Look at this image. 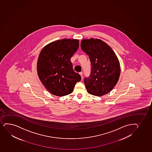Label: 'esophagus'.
Segmentation results:
<instances>
[{"label": "esophagus", "mask_w": 152, "mask_h": 152, "mask_svg": "<svg viewBox=\"0 0 152 152\" xmlns=\"http://www.w3.org/2000/svg\"><path fill=\"white\" fill-rule=\"evenodd\" d=\"M80 77H81V78H82V79L83 78V73L81 72H80Z\"/></svg>", "instance_id": "34e87169"}]
</instances>
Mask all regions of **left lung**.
Here are the masks:
<instances>
[{"instance_id":"8db88e82","label":"left lung","mask_w":152,"mask_h":152,"mask_svg":"<svg viewBox=\"0 0 152 152\" xmlns=\"http://www.w3.org/2000/svg\"><path fill=\"white\" fill-rule=\"evenodd\" d=\"M80 47L89 55L91 63L90 77L84 79L89 94L102 96L112 91L120 75L119 59L112 48L99 39H84Z\"/></svg>"}]
</instances>
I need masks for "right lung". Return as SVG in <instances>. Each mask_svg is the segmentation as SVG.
Masks as SVG:
<instances>
[{
    "label": "right lung",
    "instance_id": "obj_1",
    "mask_svg": "<svg viewBox=\"0 0 152 152\" xmlns=\"http://www.w3.org/2000/svg\"><path fill=\"white\" fill-rule=\"evenodd\" d=\"M79 47V39H63L48 44L42 49L37 72L42 84L51 94L64 96L72 93L81 77L74 72L70 58Z\"/></svg>",
    "mask_w": 152,
    "mask_h": 152
}]
</instances>
